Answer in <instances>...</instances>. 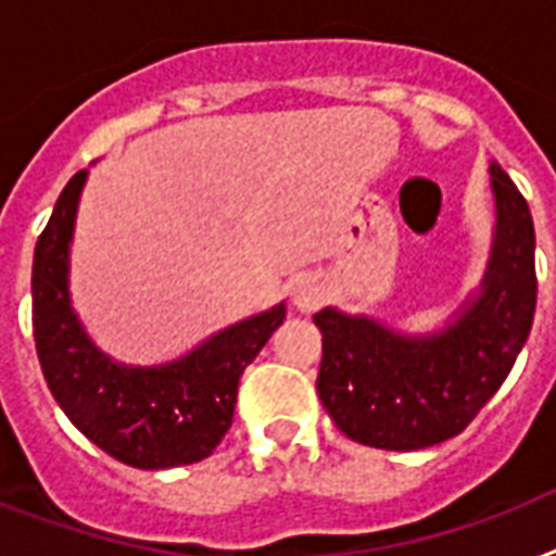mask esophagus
Returning <instances> with one entry per match:
<instances>
[{
    "mask_svg": "<svg viewBox=\"0 0 556 556\" xmlns=\"http://www.w3.org/2000/svg\"><path fill=\"white\" fill-rule=\"evenodd\" d=\"M291 296H294V305L300 312H314V308H320L326 288L314 277H300L294 282V288H291Z\"/></svg>",
    "mask_w": 556,
    "mask_h": 556,
    "instance_id": "esophagus-1",
    "label": "esophagus"
}]
</instances>
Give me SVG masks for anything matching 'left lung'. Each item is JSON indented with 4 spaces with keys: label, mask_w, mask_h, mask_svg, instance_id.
Returning <instances> with one entry per match:
<instances>
[{
    "label": "left lung",
    "mask_w": 556,
    "mask_h": 556,
    "mask_svg": "<svg viewBox=\"0 0 556 556\" xmlns=\"http://www.w3.org/2000/svg\"><path fill=\"white\" fill-rule=\"evenodd\" d=\"M496 242L482 294L456 326L401 338L334 308L314 314L323 331L317 392L340 432L366 447L421 450L473 421L526 346L536 308L534 222L522 192L491 164Z\"/></svg>",
    "instance_id": "obj_1"
}]
</instances>
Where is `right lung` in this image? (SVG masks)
Returning a JSON list of instances; mask_svg holds the SVG:
<instances>
[{
    "instance_id": "obj_1",
    "label": "right lung",
    "mask_w": 556,
    "mask_h": 556,
    "mask_svg": "<svg viewBox=\"0 0 556 556\" xmlns=\"http://www.w3.org/2000/svg\"><path fill=\"white\" fill-rule=\"evenodd\" d=\"M86 169L65 185L34 251V340L51 395L68 421L117 462L143 470L207 458L233 424L236 389L286 320L277 305L218 331L159 369H126L100 355L68 305V242Z\"/></svg>"
}]
</instances>
